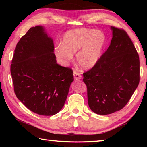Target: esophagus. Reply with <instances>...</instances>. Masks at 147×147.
<instances>
[{
    "mask_svg": "<svg viewBox=\"0 0 147 147\" xmlns=\"http://www.w3.org/2000/svg\"><path fill=\"white\" fill-rule=\"evenodd\" d=\"M73 75H74V78L75 79V80H80L82 78L81 74H80L77 71H74Z\"/></svg>",
    "mask_w": 147,
    "mask_h": 147,
    "instance_id": "1",
    "label": "esophagus"
}]
</instances>
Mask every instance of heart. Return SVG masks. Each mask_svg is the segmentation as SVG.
Segmentation results:
<instances>
[{
    "mask_svg": "<svg viewBox=\"0 0 147 147\" xmlns=\"http://www.w3.org/2000/svg\"><path fill=\"white\" fill-rule=\"evenodd\" d=\"M105 45V37L100 32L94 30L80 28L67 32L62 44L55 48V54L62 63L73 61L76 54V61L80 67L90 69L100 59Z\"/></svg>",
    "mask_w": 147,
    "mask_h": 147,
    "instance_id": "b5f03b06",
    "label": "heart"
}]
</instances>
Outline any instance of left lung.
<instances>
[{
	"mask_svg": "<svg viewBox=\"0 0 147 147\" xmlns=\"http://www.w3.org/2000/svg\"><path fill=\"white\" fill-rule=\"evenodd\" d=\"M110 45L90 70L83 74L89 108L108 115L123 109L139 83V58L126 31L111 26Z\"/></svg>",
	"mask_w": 147,
	"mask_h": 147,
	"instance_id": "8db88e82",
	"label": "left lung"
}]
</instances>
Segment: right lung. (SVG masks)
<instances>
[{
	"mask_svg": "<svg viewBox=\"0 0 147 147\" xmlns=\"http://www.w3.org/2000/svg\"><path fill=\"white\" fill-rule=\"evenodd\" d=\"M53 40L44 28L28 30L15 49L10 71L17 98L41 115L58 113L65 102L73 70L56 63Z\"/></svg>",
	"mask_w": 147,
	"mask_h": 147,
	"instance_id": "right-lung-1",
	"label": "right lung"
}]
</instances>
